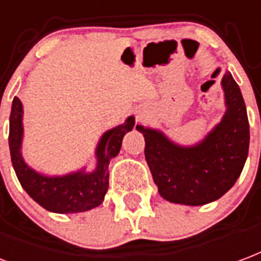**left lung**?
<instances>
[{
  "instance_id": "1",
  "label": "left lung",
  "mask_w": 261,
  "mask_h": 261,
  "mask_svg": "<svg viewBox=\"0 0 261 261\" xmlns=\"http://www.w3.org/2000/svg\"><path fill=\"white\" fill-rule=\"evenodd\" d=\"M227 112L200 144L175 145L160 131L137 125L145 138V159L159 194L173 203L200 206L221 198L242 173L249 152V121L238 84L221 80Z\"/></svg>"
}]
</instances>
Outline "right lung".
<instances>
[{"instance_id": "obj_1", "label": "right lung", "mask_w": 261, "mask_h": 261, "mask_svg": "<svg viewBox=\"0 0 261 261\" xmlns=\"http://www.w3.org/2000/svg\"><path fill=\"white\" fill-rule=\"evenodd\" d=\"M22 102L15 96L9 117V150L23 190L40 206L54 213H80L99 206L109 187V162L119 153L125 133L133 130L134 117L130 116L124 124L117 125L102 136L96 148L98 163L92 173L77 171L63 177H45L30 169L22 159Z\"/></svg>"}]
</instances>
